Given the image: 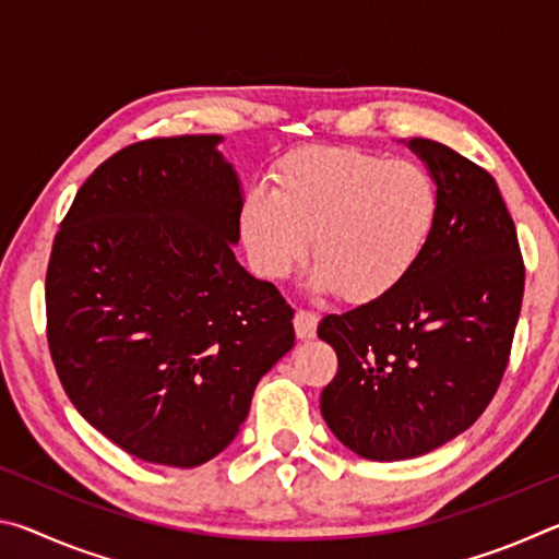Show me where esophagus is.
I'll use <instances>...</instances> for the list:
<instances>
[{"label": "esophagus", "instance_id": "1", "mask_svg": "<svg viewBox=\"0 0 559 559\" xmlns=\"http://www.w3.org/2000/svg\"><path fill=\"white\" fill-rule=\"evenodd\" d=\"M293 325H296V335L300 340H310L318 333V316L310 313V310H298L296 318H293Z\"/></svg>", "mask_w": 559, "mask_h": 559}]
</instances>
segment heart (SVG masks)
<instances>
[{
	"mask_svg": "<svg viewBox=\"0 0 559 559\" xmlns=\"http://www.w3.org/2000/svg\"><path fill=\"white\" fill-rule=\"evenodd\" d=\"M271 177L273 187L246 189L236 216L261 278H286L313 235L310 286L370 302L409 276L437 226V182L409 159L310 145L283 157Z\"/></svg>",
	"mask_w": 559,
	"mask_h": 559,
	"instance_id": "b5f03b06",
	"label": "heart"
}]
</instances>
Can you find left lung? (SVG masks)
<instances>
[{
  "label": "left lung",
  "instance_id": "obj_1",
  "mask_svg": "<svg viewBox=\"0 0 559 559\" xmlns=\"http://www.w3.org/2000/svg\"><path fill=\"white\" fill-rule=\"evenodd\" d=\"M406 145L439 192L427 251L386 296L318 325L337 353L320 412L340 443L370 461L424 456L484 414L508 367L525 288L496 179L433 140Z\"/></svg>",
  "mask_w": 559,
  "mask_h": 559
}]
</instances>
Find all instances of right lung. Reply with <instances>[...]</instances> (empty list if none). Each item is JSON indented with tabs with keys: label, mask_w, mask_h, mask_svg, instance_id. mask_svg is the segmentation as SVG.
Wrapping results in <instances>:
<instances>
[{
	"label": "right lung",
	"mask_w": 559,
	"mask_h": 559,
	"mask_svg": "<svg viewBox=\"0 0 559 559\" xmlns=\"http://www.w3.org/2000/svg\"><path fill=\"white\" fill-rule=\"evenodd\" d=\"M222 135L122 147L75 194L46 271L66 394L135 459L202 466L296 343L293 308L234 257L241 182Z\"/></svg>",
	"instance_id": "add662e5"
}]
</instances>
